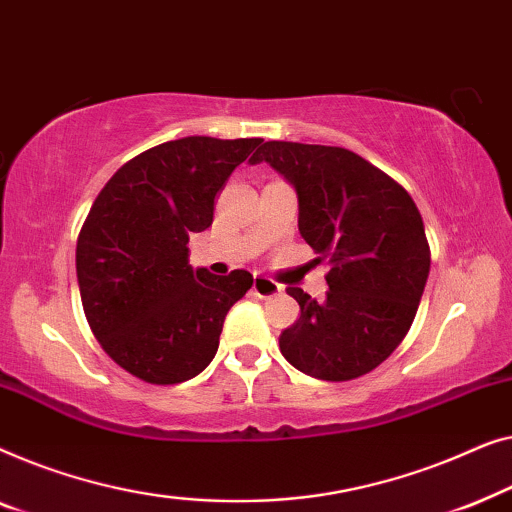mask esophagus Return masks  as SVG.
Returning a JSON list of instances; mask_svg holds the SVG:
<instances>
[{
  "label": "esophagus",
  "mask_w": 512,
  "mask_h": 512,
  "mask_svg": "<svg viewBox=\"0 0 512 512\" xmlns=\"http://www.w3.org/2000/svg\"><path fill=\"white\" fill-rule=\"evenodd\" d=\"M253 292L257 294V297L269 299V297H276V294L283 292V285L273 283V280L264 278V276H257L255 283H253Z\"/></svg>",
  "instance_id": "obj_1"
}]
</instances>
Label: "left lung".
<instances>
[{"label": "left lung", "mask_w": 512, "mask_h": 512, "mask_svg": "<svg viewBox=\"0 0 512 512\" xmlns=\"http://www.w3.org/2000/svg\"><path fill=\"white\" fill-rule=\"evenodd\" d=\"M259 162L294 187L299 234L331 264L327 299L287 287L301 315L280 334V352L318 380L364 376L397 350L420 306L431 264L422 215L352 150L266 141L250 160Z\"/></svg>", "instance_id": "8db88e82"}]
</instances>
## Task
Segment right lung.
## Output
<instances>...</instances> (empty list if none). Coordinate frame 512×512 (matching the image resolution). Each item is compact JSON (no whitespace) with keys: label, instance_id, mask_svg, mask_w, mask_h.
I'll use <instances>...</instances> for the list:
<instances>
[{"label":"right lung","instance_id":"obj_1","mask_svg":"<svg viewBox=\"0 0 512 512\" xmlns=\"http://www.w3.org/2000/svg\"><path fill=\"white\" fill-rule=\"evenodd\" d=\"M262 139L185 136L115 171L78 234L85 318L115 364L155 385L199 376L253 276L192 269L187 241L213 222L215 194Z\"/></svg>","mask_w":512,"mask_h":512}]
</instances>
